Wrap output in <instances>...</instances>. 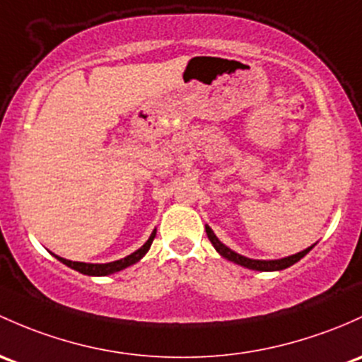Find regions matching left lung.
<instances>
[{
    "mask_svg": "<svg viewBox=\"0 0 362 362\" xmlns=\"http://www.w3.org/2000/svg\"><path fill=\"white\" fill-rule=\"evenodd\" d=\"M206 234H208V239L211 241V245L215 246V250L218 251L223 258H227V260L234 262V264H238V265H243V267H246V269H251V271H283V269H288L290 265L296 264L300 258L305 257V255L312 250V246H310V248L300 251V253H295V255H291V257H286V258H279V260H253V258H246V257H243V255L232 251L230 248H227V246L223 245L218 238H216L215 232H213L208 226H206Z\"/></svg>",
    "mask_w": 362,
    "mask_h": 362,
    "instance_id": "1",
    "label": "left lung"
}]
</instances>
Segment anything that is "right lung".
Here are the masks:
<instances>
[{
	"mask_svg": "<svg viewBox=\"0 0 362 362\" xmlns=\"http://www.w3.org/2000/svg\"><path fill=\"white\" fill-rule=\"evenodd\" d=\"M154 238H156V229L152 230L151 238L147 239V243L142 246V248L133 251L132 255L121 258V260L109 262V264H85V262H72V260H66V258H62V257H57V255H55V258H57V260L62 262V264H66L67 267L74 269V271H78L81 274H86V276H109V274L119 272V271H123V269H127V267H130V265L136 264V262H139L140 258H142L144 255L147 253V251H149L152 241H154Z\"/></svg>",
	"mask_w": 362,
	"mask_h": 362,
	"instance_id": "1",
	"label": "right lung"
}]
</instances>
